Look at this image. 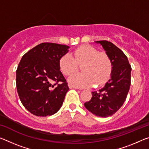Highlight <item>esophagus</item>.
<instances>
[{"instance_id":"1","label":"esophagus","mask_w":149,"mask_h":149,"mask_svg":"<svg viewBox=\"0 0 149 149\" xmlns=\"http://www.w3.org/2000/svg\"><path fill=\"white\" fill-rule=\"evenodd\" d=\"M68 86H69V87H70V89H79V88H77V87L74 86H73V85H72V84H69V85H68Z\"/></svg>"}]
</instances>
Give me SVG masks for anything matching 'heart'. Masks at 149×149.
I'll return each instance as SVG.
<instances>
[{
    "label": "heart",
    "instance_id": "1",
    "mask_svg": "<svg viewBox=\"0 0 149 149\" xmlns=\"http://www.w3.org/2000/svg\"><path fill=\"white\" fill-rule=\"evenodd\" d=\"M82 66V73L71 75L70 84L77 87L93 86L95 84L101 86L107 82L112 72V62L105 53H99L91 46L84 45L73 52L72 56L66 54L59 60V68L62 74L70 75L77 70L79 65Z\"/></svg>",
    "mask_w": 149,
    "mask_h": 149
}]
</instances>
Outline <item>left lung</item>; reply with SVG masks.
I'll return each instance as SVG.
<instances>
[{
    "mask_svg": "<svg viewBox=\"0 0 149 149\" xmlns=\"http://www.w3.org/2000/svg\"><path fill=\"white\" fill-rule=\"evenodd\" d=\"M102 46L112 62L111 78L98 91H92L90 101L84 103L89 111L96 116H111L121 108L131 86V67L125 54L112 42H95Z\"/></svg>",
    "mask_w": 149,
    "mask_h": 149,
    "instance_id": "1",
    "label": "left lung"
}]
</instances>
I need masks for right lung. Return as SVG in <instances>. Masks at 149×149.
Returning <instances> with one entry per match:
<instances>
[{
	"mask_svg": "<svg viewBox=\"0 0 149 149\" xmlns=\"http://www.w3.org/2000/svg\"><path fill=\"white\" fill-rule=\"evenodd\" d=\"M69 48L66 45L45 42L21 59L16 70V88L22 105L33 115H52L62 107L70 89L60 72L59 60Z\"/></svg>",
	"mask_w": 149,
	"mask_h": 149,
	"instance_id": "1",
	"label": "right lung"
}]
</instances>
